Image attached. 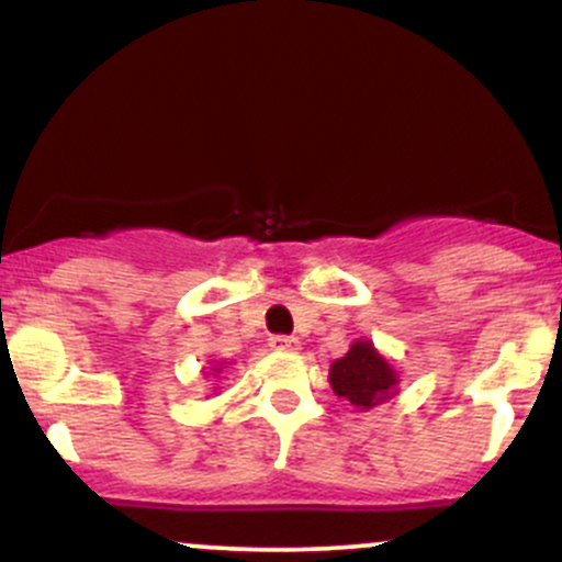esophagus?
<instances>
[{"mask_svg": "<svg viewBox=\"0 0 562 562\" xmlns=\"http://www.w3.org/2000/svg\"><path fill=\"white\" fill-rule=\"evenodd\" d=\"M269 346H272V351H299V338H293V335H272L269 338Z\"/></svg>", "mask_w": 562, "mask_h": 562, "instance_id": "34e87169", "label": "esophagus"}]
</instances>
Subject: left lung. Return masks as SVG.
Masks as SVG:
<instances>
[{
    "mask_svg": "<svg viewBox=\"0 0 562 562\" xmlns=\"http://www.w3.org/2000/svg\"><path fill=\"white\" fill-rule=\"evenodd\" d=\"M398 375L385 357L370 340H357L346 357L335 359L330 367V385L340 398L351 402L357 409H372L396 393Z\"/></svg>",
    "mask_w": 562,
    "mask_h": 562,
    "instance_id": "left-lung-1",
    "label": "left lung"
}]
</instances>
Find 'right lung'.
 Instances as JSON below:
<instances>
[{"mask_svg":"<svg viewBox=\"0 0 562 562\" xmlns=\"http://www.w3.org/2000/svg\"><path fill=\"white\" fill-rule=\"evenodd\" d=\"M214 372H218V370H214Z\"/></svg>","mask_w":562,"mask_h":562,"instance_id":"1","label":"right lung"}]
</instances>
